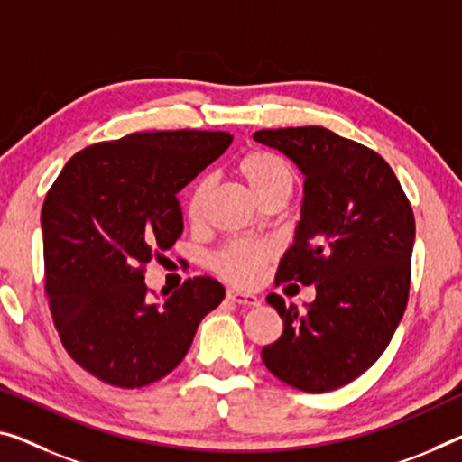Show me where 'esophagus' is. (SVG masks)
Here are the masks:
<instances>
[{"label": "esophagus", "instance_id": "34e87169", "mask_svg": "<svg viewBox=\"0 0 462 462\" xmlns=\"http://www.w3.org/2000/svg\"><path fill=\"white\" fill-rule=\"evenodd\" d=\"M226 300H231L233 303H239V305H247V308H255V305H260L258 297L252 293H244V291L239 289L226 291Z\"/></svg>", "mask_w": 462, "mask_h": 462}]
</instances>
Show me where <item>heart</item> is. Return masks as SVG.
<instances>
[{
    "label": "heart",
    "instance_id": "1",
    "mask_svg": "<svg viewBox=\"0 0 462 462\" xmlns=\"http://www.w3.org/2000/svg\"><path fill=\"white\" fill-rule=\"evenodd\" d=\"M236 171L239 173L241 180L247 183V188L252 189V194L262 202L266 196H271L273 191L287 189L291 191L293 186V171H291L289 162L264 148H252V151L244 152L237 161ZM212 180L208 175H204L191 186L186 202V212L189 221H198L202 217L204 204L210 194ZM271 258V247L260 241H233L215 258V268L218 274H223L225 279L239 285H250L255 279L264 264Z\"/></svg>",
    "mask_w": 462,
    "mask_h": 462
}]
</instances>
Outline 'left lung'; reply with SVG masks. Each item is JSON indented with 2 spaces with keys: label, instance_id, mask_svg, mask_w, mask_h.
Returning a JSON list of instances; mask_svg holds the SVG:
<instances>
[{
  "label": "left lung",
  "instance_id": "1",
  "mask_svg": "<svg viewBox=\"0 0 462 462\" xmlns=\"http://www.w3.org/2000/svg\"><path fill=\"white\" fill-rule=\"evenodd\" d=\"M303 173L301 221L276 282L316 287L301 311L281 295L266 301L282 335L262 349L276 378L303 393L349 384L378 361L404 314L415 217L378 152L320 125L254 134Z\"/></svg>",
  "mask_w": 462,
  "mask_h": 462
}]
</instances>
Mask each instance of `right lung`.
Returning a JSON list of instances; mask_svg holds the SVG:
<instances>
[{
	"mask_svg": "<svg viewBox=\"0 0 462 462\" xmlns=\"http://www.w3.org/2000/svg\"><path fill=\"white\" fill-rule=\"evenodd\" d=\"M226 132H138L66 162L41 212L45 291L78 365L105 384L142 388L189 351L225 287L194 276L151 301L144 266L180 239L177 194L229 148Z\"/></svg>",
	"mask_w": 462,
	"mask_h": 462,
	"instance_id": "add662e5",
	"label": "right lung"
}]
</instances>
